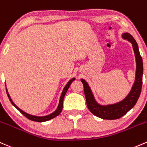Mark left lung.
<instances>
[{"mask_svg":"<svg viewBox=\"0 0 147 147\" xmlns=\"http://www.w3.org/2000/svg\"><path fill=\"white\" fill-rule=\"evenodd\" d=\"M122 38L123 40H128L132 44L136 62L135 82L126 97L120 102L114 104H100L96 101L88 84L86 80L81 79V82L84 85V91L87 107L92 114L102 119L114 120L123 117L135 106L141 93L142 86L143 62L138 43L136 42L133 37L128 33H123L122 34Z\"/></svg>","mask_w":147,"mask_h":147,"instance_id":"left-lung-1","label":"left lung"}]
</instances>
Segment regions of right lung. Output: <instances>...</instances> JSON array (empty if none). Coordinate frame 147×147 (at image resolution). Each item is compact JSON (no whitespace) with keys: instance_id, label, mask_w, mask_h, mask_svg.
<instances>
[{"instance_id":"1","label":"right lung","mask_w":147,"mask_h":147,"mask_svg":"<svg viewBox=\"0 0 147 147\" xmlns=\"http://www.w3.org/2000/svg\"><path fill=\"white\" fill-rule=\"evenodd\" d=\"M75 80V77H73V78H72L71 80H69V82L66 84L65 87L63 88V90L62 93H61L60 99H59V105H58V107H57V108H56V110L54 111V112H53L52 113H51V114H48V115H45V116H35V115H32V114H28V113L24 112V111L22 110L20 108L17 107V106L14 104L13 101H12V98H11L9 93H8L7 87H6V92H7L8 98H9V100H10V102L12 104V105H13L14 107L17 108L19 112L22 113L24 116H25L26 118H28V119H30V120H31V121H33L44 122V121H49V120H50V119H54V117H57V116L61 112V111H62V109H63V99H64V97H65L66 92L67 91V89H68L69 87H70L71 83H72V82H73ZM5 86H6V84H5Z\"/></svg>"}]
</instances>
